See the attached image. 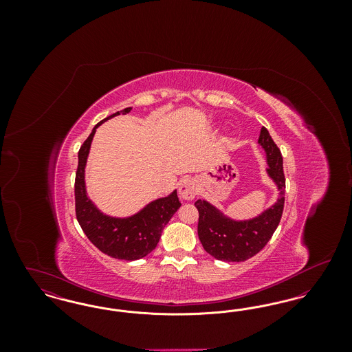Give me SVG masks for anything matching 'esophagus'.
<instances>
[{"label":"esophagus","instance_id":"1","mask_svg":"<svg viewBox=\"0 0 352 352\" xmlns=\"http://www.w3.org/2000/svg\"><path fill=\"white\" fill-rule=\"evenodd\" d=\"M197 192H198V188H197V184H195L194 179L187 178V179L182 181V184L179 186V195H181L182 199L191 201V199L195 198Z\"/></svg>","mask_w":352,"mask_h":352}]
</instances>
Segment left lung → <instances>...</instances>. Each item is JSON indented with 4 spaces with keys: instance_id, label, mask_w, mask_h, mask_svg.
<instances>
[{
    "instance_id": "obj_1",
    "label": "left lung",
    "mask_w": 352,
    "mask_h": 352,
    "mask_svg": "<svg viewBox=\"0 0 352 352\" xmlns=\"http://www.w3.org/2000/svg\"><path fill=\"white\" fill-rule=\"evenodd\" d=\"M258 144L265 151L269 177L277 184L280 198L261 215L237 221L227 218L208 201L198 199L195 207L199 212L198 236L204 251L221 261L240 263L261 251L283 217L285 203V175L283 155L267 128H261Z\"/></svg>"
}]
</instances>
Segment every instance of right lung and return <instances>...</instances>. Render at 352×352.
<instances>
[{
	"mask_svg": "<svg viewBox=\"0 0 352 352\" xmlns=\"http://www.w3.org/2000/svg\"><path fill=\"white\" fill-rule=\"evenodd\" d=\"M132 108L116 112L95 125L79 151V164L75 177V211L76 219L89 241L102 253L118 260H138L149 254L158 244L168 220L181 207L177 191L166 198L151 201L131 218H112L100 212L87 197L84 168L98 126L120 113H129Z\"/></svg>",
	"mask_w": 352,
	"mask_h": 352,
	"instance_id": "right-lung-1",
	"label": "right lung"
}]
</instances>
